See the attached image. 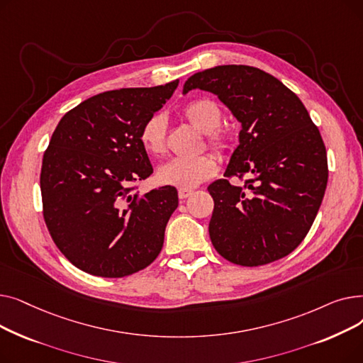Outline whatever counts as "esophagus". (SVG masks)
Segmentation results:
<instances>
[{"label":"esophagus","mask_w":363,"mask_h":363,"mask_svg":"<svg viewBox=\"0 0 363 363\" xmlns=\"http://www.w3.org/2000/svg\"><path fill=\"white\" fill-rule=\"evenodd\" d=\"M191 194H193V189H179V191H178V196H179L181 200L188 199Z\"/></svg>","instance_id":"34e87169"}]
</instances>
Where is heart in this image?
<instances>
[{"label":"heart","instance_id":"1","mask_svg":"<svg viewBox=\"0 0 363 363\" xmlns=\"http://www.w3.org/2000/svg\"><path fill=\"white\" fill-rule=\"evenodd\" d=\"M182 116L194 128L206 133V143L218 155H230L234 147L231 132L220 128V107L206 99L189 101L182 108ZM140 143L148 155L159 157L166 152V119L163 114H152L140 130ZM218 163L212 155H203L196 159H174L157 170V181L163 185L189 189L216 175Z\"/></svg>","mask_w":363,"mask_h":363}]
</instances>
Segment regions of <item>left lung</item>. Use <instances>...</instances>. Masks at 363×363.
Segmentation results:
<instances>
[{
	"instance_id": "1",
	"label": "left lung",
	"mask_w": 363,
	"mask_h": 363,
	"mask_svg": "<svg viewBox=\"0 0 363 363\" xmlns=\"http://www.w3.org/2000/svg\"><path fill=\"white\" fill-rule=\"evenodd\" d=\"M196 88L216 94L242 126L225 177L244 185L219 179L207 186L213 247L250 268L289 256L308 235L328 182L318 126L291 89L257 67L206 69L188 78L184 94Z\"/></svg>"
}]
</instances>
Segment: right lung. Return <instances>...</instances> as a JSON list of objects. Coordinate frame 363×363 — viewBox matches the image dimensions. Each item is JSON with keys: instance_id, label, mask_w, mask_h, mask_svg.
Segmentation results:
<instances>
[{"instance_id": "1", "label": "right lung", "mask_w": 363, "mask_h": 363, "mask_svg": "<svg viewBox=\"0 0 363 363\" xmlns=\"http://www.w3.org/2000/svg\"><path fill=\"white\" fill-rule=\"evenodd\" d=\"M178 84L94 95L57 125L43 157V215L54 244L78 269L122 278L159 256L178 191L164 185L137 193L152 174L140 130Z\"/></svg>"}]
</instances>
